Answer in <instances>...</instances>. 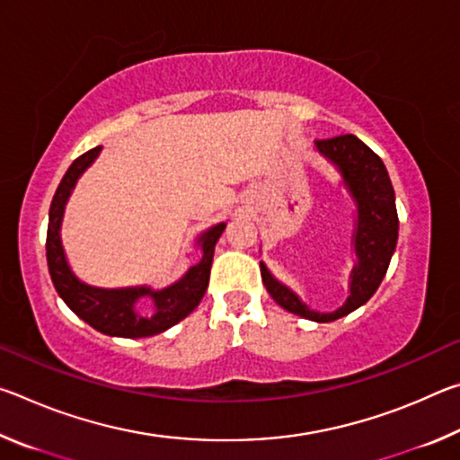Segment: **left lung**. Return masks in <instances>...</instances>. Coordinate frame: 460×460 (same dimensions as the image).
Segmentation results:
<instances>
[{
    "label": "left lung",
    "instance_id": "obj_1",
    "mask_svg": "<svg viewBox=\"0 0 460 460\" xmlns=\"http://www.w3.org/2000/svg\"><path fill=\"white\" fill-rule=\"evenodd\" d=\"M318 152L326 155L341 170L347 189L357 202V231L355 253L357 266L351 274V296L345 306L329 314H321L302 305L298 296L288 290L260 263L263 286L271 298L288 313L316 323H331L353 313L365 305L384 279L389 260H392L395 243H398V211H395V192L389 174L379 155L365 146L353 134L316 139Z\"/></svg>",
    "mask_w": 460,
    "mask_h": 460
}]
</instances>
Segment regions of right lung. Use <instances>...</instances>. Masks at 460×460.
<instances>
[{"instance_id": "right-lung-1", "label": "right lung", "mask_w": 460, "mask_h": 460, "mask_svg": "<svg viewBox=\"0 0 460 460\" xmlns=\"http://www.w3.org/2000/svg\"><path fill=\"white\" fill-rule=\"evenodd\" d=\"M101 146L79 155L66 174L62 176L54 199L50 202L49 213V233H46V260L52 284L66 306L73 313L83 318L99 332L111 334V337H152L162 331L170 329L176 323H181L184 316H189L199 306L202 296L207 292L208 278H211V266L215 245L225 231V223L215 225L205 235H200L199 243L202 247V260L197 266H192L181 282L172 284L166 290L154 292L150 288H121V290H103V288H93L83 284L81 279L71 271L62 252L60 243V221L65 213V205L68 194L75 189L76 178L91 166V162L97 158ZM142 295H150L155 300L156 313L152 317L139 315L135 310V302Z\"/></svg>"}]
</instances>
